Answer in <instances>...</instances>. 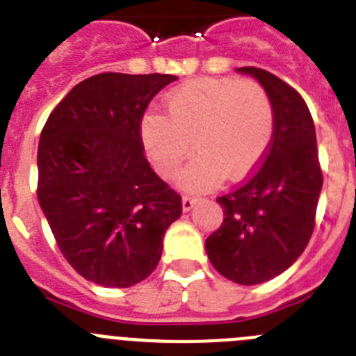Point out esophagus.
Masks as SVG:
<instances>
[{
    "label": "esophagus",
    "instance_id": "1",
    "mask_svg": "<svg viewBox=\"0 0 356 356\" xmlns=\"http://www.w3.org/2000/svg\"><path fill=\"white\" fill-rule=\"evenodd\" d=\"M194 203H196V200L191 196H184L181 197V209H184V212H188V210L193 209Z\"/></svg>",
    "mask_w": 356,
    "mask_h": 356
}]
</instances>
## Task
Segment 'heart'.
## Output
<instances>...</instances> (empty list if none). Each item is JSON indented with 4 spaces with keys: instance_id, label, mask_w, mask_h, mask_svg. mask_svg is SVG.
Segmentation results:
<instances>
[{
    "instance_id": "obj_1",
    "label": "heart",
    "mask_w": 356,
    "mask_h": 356,
    "mask_svg": "<svg viewBox=\"0 0 356 356\" xmlns=\"http://www.w3.org/2000/svg\"><path fill=\"white\" fill-rule=\"evenodd\" d=\"M163 106L165 115H144L140 139L162 176L176 171L194 140L200 153L176 176L185 191H209L226 175L244 180L271 146L275 110L259 81L201 78L172 89Z\"/></svg>"
}]
</instances>
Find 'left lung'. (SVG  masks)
I'll use <instances>...</instances> for the list:
<instances>
[{
    "label": "left lung",
    "instance_id": "left-lung-1",
    "mask_svg": "<svg viewBox=\"0 0 356 356\" xmlns=\"http://www.w3.org/2000/svg\"><path fill=\"white\" fill-rule=\"evenodd\" d=\"M262 85L275 110L269 153L246 184L217 197L222 225L205 241L216 271L257 285L287 271L312 237L323 187L316 128L303 97L259 67H238Z\"/></svg>",
    "mask_w": 356,
    "mask_h": 356
}]
</instances>
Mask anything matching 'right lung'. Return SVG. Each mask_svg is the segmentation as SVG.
Listing matches in <instances>:
<instances>
[{
    "instance_id": "obj_1",
    "label": "right lung",
    "mask_w": 356,
    "mask_h": 356,
    "mask_svg": "<svg viewBox=\"0 0 356 356\" xmlns=\"http://www.w3.org/2000/svg\"><path fill=\"white\" fill-rule=\"evenodd\" d=\"M172 74L102 72L49 114L37 151V197L72 269L103 287L155 271L181 197L144 156L140 121Z\"/></svg>"
}]
</instances>
